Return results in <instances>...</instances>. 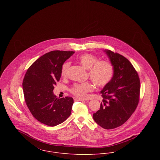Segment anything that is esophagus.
Instances as JSON below:
<instances>
[{"instance_id": "34e87169", "label": "esophagus", "mask_w": 160, "mask_h": 160, "mask_svg": "<svg viewBox=\"0 0 160 160\" xmlns=\"http://www.w3.org/2000/svg\"><path fill=\"white\" fill-rule=\"evenodd\" d=\"M74 101H85V100H83V99L79 98H77V97H74Z\"/></svg>"}]
</instances>
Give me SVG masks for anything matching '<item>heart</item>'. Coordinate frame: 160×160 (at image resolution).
Here are the masks:
<instances>
[{
    "mask_svg": "<svg viewBox=\"0 0 160 160\" xmlns=\"http://www.w3.org/2000/svg\"><path fill=\"white\" fill-rule=\"evenodd\" d=\"M79 63L82 67L88 69V75L90 79L97 87H103L107 85L112 79L114 69L112 64L108 61H98L97 57L89 54L84 53L78 58ZM70 63L65 62L61 70V74L63 77L67 75ZM93 89V85L89 82L75 84L71 89V92L79 98H86L88 97V93Z\"/></svg>",
    "mask_w": 160,
    "mask_h": 160,
    "instance_id": "1",
    "label": "heart"
}]
</instances>
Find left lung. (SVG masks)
<instances>
[{
    "label": "left lung",
    "instance_id": "obj_1",
    "mask_svg": "<svg viewBox=\"0 0 160 160\" xmlns=\"http://www.w3.org/2000/svg\"><path fill=\"white\" fill-rule=\"evenodd\" d=\"M114 72L110 81L100 91L103 97L100 110L93 114L94 121L105 129L123 124L137 108L140 94V79L137 71L124 57L104 50Z\"/></svg>",
    "mask_w": 160,
    "mask_h": 160
}]
</instances>
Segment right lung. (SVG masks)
<instances>
[{
    "mask_svg": "<svg viewBox=\"0 0 160 160\" xmlns=\"http://www.w3.org/2000/svg\"><path fill=\"white\" fill-rule=\"evenodd\" d=\"M72 51L53 50L36 60L27 70L23 82L26 105L39 122L55 126L64 122L71 113L73 98H59L53 93L60 81L63 63L74 54Z\"/></svg>",
    "mask_w": 160,
    "mask_h": 160,
    "instance_id": "right-lung-1",
    "label": "right lung"
}]
</instances>
